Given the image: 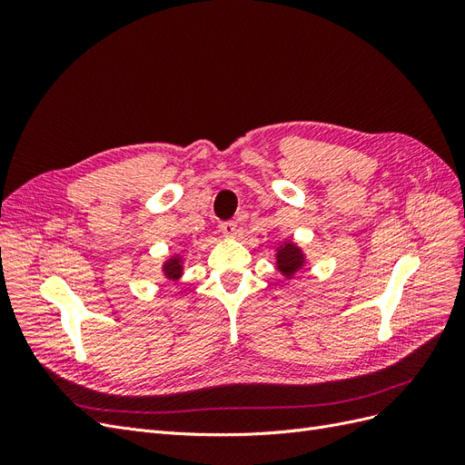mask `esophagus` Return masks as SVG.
Wrapping results in <instances>:
<instances>
[{
  "label": "esophagus",
  "instance_id": "34e87169",
  "mask_svg": "<svg viewBox=\"0 0 465 465\" xmlns=\"http://www.w3.org/2000/svg\"><path fill=\"white\" fill-rule=\"evenodd\" d=\"M219 232L224 236H236L238 224L234 221H221L219 223Z\"/></svg>",
  "mask_w": 465,
  "mask_h": 465
}]
</instances>
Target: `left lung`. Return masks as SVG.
Instances as JSON below:
<instances>
[{"mask_svg": "<svg viewBox=\"0 0 465 465\" xmlns=\"http://www.w3.org/2000/svg\"><path fill=\"white\" fill-rule=\"evenodd\" d=\"M277 263H279V270L283 272L285 275L294 273L301 267V263H302L301 250L297 246H292V244H285L283 248L279 250Z\"/></svg>", "mask_w": 465, "mask_h": 465, "instance_id": "left-lung-1", "label": "left lung"}]
</instances>
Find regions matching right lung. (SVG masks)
<instances>
[{"label": "right lung", "mask_w": 465, "mask_h": 465, "mask_svg": "<svg viewBox=\"0 0 465 465\" xmlns=\"http://www.w3.org/2000/svg\"><path fill=\"white\" fill-rule=\"evenodd\" d=\"M164 273L171 277V279H178V275L182 273V267H180V262L178 260H173V262H168L166 265H164Z\"/></svg>", "instance_id": "1"}]
</instances>
